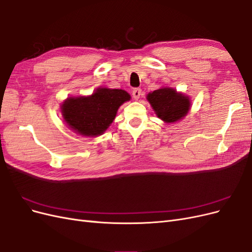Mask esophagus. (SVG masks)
I'll return each mask as SVG.
<instances>
[{"instance_id":"34e87169","label":"esophagus","mask_w":252,"mask_h":252,"mask_svg":"<svg viewBox=\"0 0 252 252\" xmlns=\"http://www.w3.org/2000/svg\"><path fill=\"white\" fill-rule=\"evenodd\" d=\"M141 94H142V89L134 88L132 90V96H133L134 100H139V97L141 96Z\"/></svg>"}]
</instances>
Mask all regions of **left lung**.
I'll return each mask as SVG.
<instances>
[{
	"label": "left lung",
	"mask_w": 252,
	"mask_h": 252,
	"mask_svg": "<svg viewBox=\"0 0 252 252\" xmlns=\"http://www.w3.org/2000/svg\"><path fill=\"white\" fill-rule=\"evenodd\" d=\"M158 119L165 123H175L184 119L191 107L190 97L171 87H161L146 96Z\"/></svg>",
	"instance_id": "8db88e82"
}]
</instances>
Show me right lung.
Segmentation results:
<instances>
[{"instance_id":"obj_1","label":"right lung","mask_w":252,"mask_h":252,"mask_svg":"<svg viewBox=\"0 0 252 252\" xmlns=\"http://www.w3.org/2000/svg\"><path fill=\"white\" fill-rule=\"evenodd\" d=\"M123 89L96 88L93 94L69 96L61 104L64 123L83 136L102 135L116 119L121 105L130 101Z\"/></svg>"}]
</instances>
